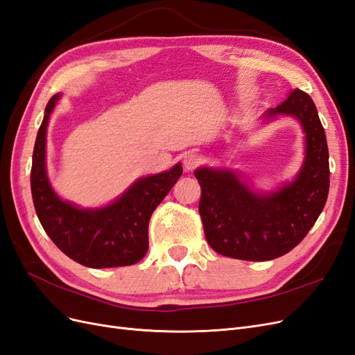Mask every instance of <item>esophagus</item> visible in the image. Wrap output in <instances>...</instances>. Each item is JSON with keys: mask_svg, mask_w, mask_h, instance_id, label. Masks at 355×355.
Wrapping results in <instances>:
<instances>
[{"mask_svg": "<svg viewBox=\"0 0 355 355\" xmlns=\"http://www.w3.org/2000/svg\"><path fill=\"white\" fill-rule=\"evenodd\" d=\"M201 163V157L197 154H188L184 158V167L185 170H194Z\"/></svg>", "mask_w": 355, "mask_h": 355, "instance_id": "34e87169", "label": "esophagus"}]
</instances>
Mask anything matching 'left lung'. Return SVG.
Listing matches in <instances>:
<instances>
[{
  "label": "left lung",
  "mask_w": 355,
  "mask_h": 355,
  "mask_svg": "<svg viewBox=\"0 0 355 355\" xmlns=\"http://www.w3.org/2000/svg\"><path fill=\"white\" fill-rule=\"evenodd\" d=\"M293 115L306 139L305 163L297 178L272 194H254L230 170L194 171L201 187L198 211L206 240L223 256L271 261L288 253L314 227L327 201L330 170L323 124L309 94L293 89L266 116Z\"/></svg>",
  "instance_id": "left-lung-1"
}]
</instances>
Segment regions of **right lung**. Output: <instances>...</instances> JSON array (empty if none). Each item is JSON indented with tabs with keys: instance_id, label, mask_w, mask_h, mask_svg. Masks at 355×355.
Here are the masks:
<instances>
[{
	"instance_id": "obj_1",
	"label": "right lung",
	"mask_w": 355,
	"mask_h": 355,
	"mask_svg": "<svg viewBox=\"0 0 355 355\" xmlns=\"http://www.w3.org/2000/svg\"><path fill=\"white\" fill-rule=\"evenodd\" d=\"M58 99L55 94L46 106L32 154L31 192L37 216L51 241L75 262L89 268L135 265L148 252L151 214L182 176V166L139 179L108 207L81 210L62 201L46 173V132Z\"/></svg>"
}]
</instances>
